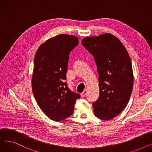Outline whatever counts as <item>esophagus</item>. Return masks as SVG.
I'll use <instances>...</instances> for the list:
<instances>
[{"label": "esophagus", "instance_id": "obj_1", "mask_svg": "<svg viewBox=\"0 0 152 152\" xmlns=\"http://www.w3.org/2000/svg\"><path fill=\"white\" fill-rule=\"evenodd\" d=\"M87 90H84L81 94V96L82 97H84V96H86V95L87 94Z\"/></svg>", "mask_w": 152, "mask_h": 152}]
</instances>
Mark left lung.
Here are the masks:
<instances>
[{
    "label": "left lung",
    "instance_id": "8db88e82",
    "mask_svg": "<svg viewBox=\"0 0 152 152\" xmlns=\"http://www.w3.org/2000/svg\"><path fill=\"white\" fill-rule=\"evenodd\" d=\"M81 42L94 56L99 75V97L92 103L94 115L110 120L125 108L132 91L129 55L118 38L110 33L86 37Z\"/></svg>",
    "mask_w": 152,
    "mask_h": 152
}]
</instances>
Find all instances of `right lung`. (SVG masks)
Returning a JSON list of instances; mask_svg holds the SVG:
<instances>
[{
  "instance_id": "right-lung-1",
  "label": "right lung",
  "mask_w": 152,
  "mask_h": 152,
  "mask_svg": "<svg viewBox=\"0 0 152 152\" xmlns=\"http://www.w3.org/2000/svg\"><path fill=\"white\" fill-rule=\"evenodd\" d=\"M77 44L76 36L61 34L47 40L35 55L32 89L40 108L53 121L70 116L80 97L65 82L69 52Z\"/></svg>"
}]
</instances>
